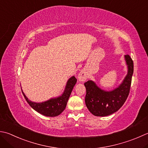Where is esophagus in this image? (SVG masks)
<instances>
[{
	"instance_id": "obj_1",
	"label": "esophagus",
	"mask_w": 148,
	"mask_h": 148,
	"mask_svg": "<svg viewBox=\"0 0 148 148\" xmlns=\"http://www.w3.org/2000/svg\"><path fill=\"white\" fill-rule=\"evenodd\" d=\"M77 79L79 82H85L87 79V74L85 70H82L78 74Z\"/></svg>"
}]
</instances>
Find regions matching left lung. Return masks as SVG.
Returning <instances> with one entry per match:
<instances>
[{
  "label": "left lung",
  "mask_w": 148,
  "mask_h": 148,
  "mask_svg": "<svg viewBox=\"0 0 148 148\" xmlns=\"http://www.w3.org/2000/svg\"><path fill=\"white\" fill-rule=\"evenodd\" d=\"M124 58L128 65V73L122 83L116 88L111 91H105L98 87L92 80L84 84L86 92V106L95 116L104 117L114 114L125 103L131 87L134 62L128 54L125 55Z\"/></svg>",
  "instance_id": "8db88e82"
}]
</instances>
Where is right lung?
Masks as SVG:
<instances>
[{"mask_svg": "<svg viewBox=\"0 0 148 148\" xmlns=\"http://www.w3.org/2000/svg\"><path fill=\"white\" fill-rule=\"evenodd\" d=\"M76 82V78L74 76H72L67 81L65 90L62 95L58 97L52 98L42 103L32 102L31 101L28 99L22 90V92L26 101L34 110L45 116L56 117L59 115L65 110L72 89Z\"/></svg>", "mask_w": 148, "mask_h": 148, "instance_id": "obj_1", "label": "right lung"}]
</instances>
